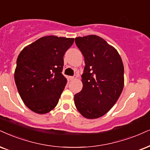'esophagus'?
<instances>
[{
  "instance_id": "1",
  "label": "esophagus",
  "mask_w": 150,
  "mask_h": 150,
  "mask_svg": "<svg viewBox=\"0 0 150 150\" xmlns=\"http://www.w3.org/2000/svg\"><path fill=\"white\" fill-rule=\"evenodd\" d=\"M69 79H70V80H71V81H74V79H76V76L74 75V76H70Z\"/></svg>"
}]
</instances>
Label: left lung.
I'll list each match as a JSON object with an SVG mask.
<instances>
[{"label":"left lung","mask_w":150,"mask_h":150,"mask_svg":"<svg viewBox=\"0 0 150 150\" xmlns=\"http://www.w3.org/2000/svg\"><path fill=\"white\" fill-rule=\"evenodd\" d=\"M85 59L83 88L74 95L77 110L88 119L104 115L119 99L124 88V65L117 50L100 37L75 38Z\"/></svg>","instance_id":"obj_1"}]
</instances>
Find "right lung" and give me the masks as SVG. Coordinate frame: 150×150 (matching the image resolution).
<instances>
[{
	"instance_id": "right-lung-1",
	"label": "right lung",
	"mask_w": 150,
	"mask_h": 150,
	"mask_svg": "<svg viewBox=\"0 0 150 150\" xmlns=\"http://www.w3.org/2000/svg\"><path fill=\"white\" fill-rule=\"evenodd\" d=\"M74 39L45 36L25 47L16 60L14 81L29 109L47 113L58 104L67 79L62 74L63 56Z\"/></svg>"
}]
</instances>
